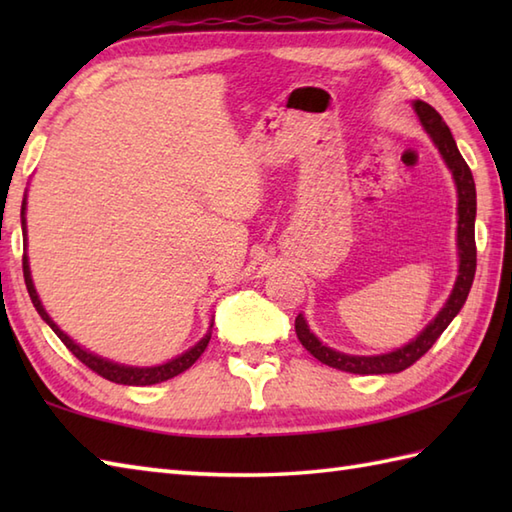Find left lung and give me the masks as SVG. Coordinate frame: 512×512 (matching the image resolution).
Masks as SVG:
<instances>
[{
    "instance_id": "1",
    "label": "left lung",
    "mask_w": 512,
    "mask_h": 512,
    "mask_svg": "<svg viewBox=\"0 0 512 512\" xmlns=\"http://www.w3.org/2000/svg\"><path fill=\"white\" fill-rule=\"evenodd\" d=\"M413 112H416L418 121L424 132L431 138V143L436 145L444 165L449 167L453 182H455V193H458V233H455V246H458V277H455V284L447 303L440 308V312L433 317L427 328H424L416 339H411L407 345L396 347L387 354H374V356H358V354H345L336 352L332 347L323 345L319 336L310 330V325L303 314L295 319V330L301 345L306 350L319 358L321 363L330 365L334 369H341V372L350 374H398L402 369L411 367L418 361L420 356L431 350V345L440 339V334L449 328V323L458 317L462 310L466 297H469V290L473 286L475 277V213H477V195H475V182L473 173L466 165L458 145H455L451 129L447 123L442 121V116L433 110L431 105L422 101H413Z\"/></svg>"
}]
</instances>
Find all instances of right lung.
I'll list each match as a JSON object with an SVG mask.
<instances>
[{"instance_id":"obj_1","label":"right lung","mask_w":512,"mask_h":512,"mask_svg":"<svg viewBox=\"0 0 512 512\" xmlns=\"http://www.w3.org/2000/svg\"><path fill=\"white\" fill-rule=\"evenodd\" d=\"M26 198L24 202H21V233H24V237L28 235V226H26ZM24 279H26V288H28V295L32 299V306H35V310L39 312V317L46 321L52 332L59 336V339L63 341V345L68 347V350L79 358V361L83 365H88L92 372H96L99 376L112 380V383H118V385H134V387H143V385H156V383H162V380H169L173 376H178L182 372H187V369L198 361V358L202 356V352L206 350V345H209L211 341V328L213 323L209 325V330H206V334L202 336V339L191 345L187 352L178 354L176 358H171V361L167 363H160V365H151V367H136V365H123V363H114L110 361V358H103L99 354H94L90 350H85L83 345H79L76 341H72L68 334H65L57 323L52 321L50 314L46 312V308H43V303L37 295L35 290V284H32V275H30V262H28V255L24 253Z\"/></svg>"}]
</instances>
